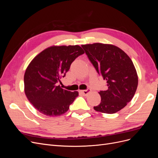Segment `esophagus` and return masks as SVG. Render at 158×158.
Listing matches in <instances>:
<instances>
[{
    "label": "esophagus",
    "mask_w": 158,
    "mask_h": 158,
    "mask_svg": "<svg viewBox=\"0 0 158 158\" xmlns=\"http://www.w3.org/2000/svg\"><path fill=\"white\" fill-rule=\"evenodd\" d=\"M91 92V89H85V90H80L79 91V93L82 94L83 95H87L89 93H90Z\"/></svg>",
    "instance_id": "1"
}]
</instances>
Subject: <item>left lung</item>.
I'll return each instance as SVG.
<instances>
[{"label": "left lung", "mask_w": 158, "mask_h": 158, "mask_svg": "<svg viewBox=\"0 0 158 158\" xmlns=\"http://www.w3.org/2000/svg\"><path fill=\"white\" fill-rule=\"evenodd\" d=\"M82 47L98 74L107 82V89L99 92L101 103L94 109L107 114L120 111L131 101L138 86L132 61L123 50L112 45L98 43Z\"/></svg>", "instance_id": "left-lung-1"}]
</instances>
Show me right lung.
I'll list each match as a JSON object with an SVG mask.
<instances>
[{
  "instance_id": "add662e5",
  "label": "right lung",
  "mask_w": 158,
  "mask_h": 158,
  "mask_svg": "<svg viewBox=\"0 0 158 158\" xmlns=\"http://www.w3.org/2000/svg\"><path fill=\"white\" fill-rule=\"evenodd\" d=\"M84 51L78 45L52 46L37 55L24 74L26 97L37 111L47 116H59L68 111L78 92L58 85L72 63Z\"/></svg>"
}]
</instances>
